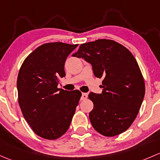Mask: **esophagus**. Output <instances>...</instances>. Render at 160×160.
I'll use <instances>...</instances> for the list:
<instances>
[{
	"instance_id": "34e87169",
	"label": "esophagus",
	"mask_w": 160,
	"mask_h": 160,
	"mask_svg": "<svg viewBox=\"0 0 160 160\" xmlns=\"http://www.w3.org/2000/svg\"><path fill=\"white\" fill-rule=\"evenodd\" d=\"M88 98V94L87 93H82V97H81V100H85Z\"/></svg>"
}]
</instances>
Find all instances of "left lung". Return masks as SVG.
I'll list each match as a JSON object with an SVG mask.
<instances>
[{"label": "left lung", "mask_w": 160, "mask_h": 160, "mask_svg": "<svg viewBox=\"0 0 160 160\" xmlns=\"http://www.w3.org/2000/svg\"><path fill=\"white\" fill-rule=\"evenodd\" d=\"M72 56L82 58L102 78L101 94L93 92L89 119L93 128L108 137L124 132L136 119L145 95V82L132 54L118 42L98 39L81 44Z\"/></svg>", "instance_id": "1"}]
</instances>
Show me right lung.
Wrapping results in <instances>:
<instances>
[{
  "label": "right lung",
  "instance_id": "1",
  "mask_svg": "<svg viewBox=\"0 0 160 160\" xmlns=\"http://www.w3.org/2000/svg\"><path fill=\"white\" fill-rule=\"evenodd\" d=\"M77 46L42 44L26 58L19 70L20 108L34 133L45 139L54 140L66 132L82 96L78 90L58 88L59 78L65 76V60Z\"/></svg>",
  "mask_w": 160,
  "mask_h": 160
}]
</instances>
